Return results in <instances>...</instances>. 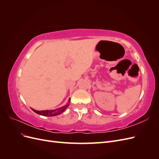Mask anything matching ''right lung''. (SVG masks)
Instances as JSON below:
<instances>
[{"label":"right lung","mask_w":159,"mask_h":159,"mask_svg":"<svg viewBox=\"0 0 159 159\" xmlns=\"http://www.w3.org/2000/svg\"><path fill=\"white\" fill-rule=\"evenodd\" d=\"M70 99L68 102H70ZM69 103V102H68ZM69 103L66 104L64 106L56 109L54 110H44V111H37L35 109H32L33 111H34L35 113L43 115V116H49V117H52V116H56V115H60L61 113H63L64 111L66 109V108L69 106Z\"/></svg>","instance_id":"right-lung-1"}]
</instances>
